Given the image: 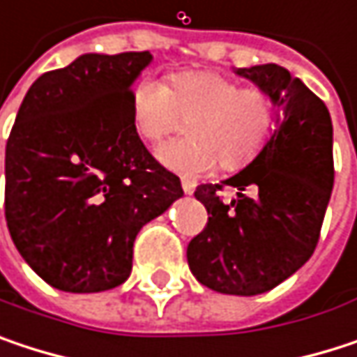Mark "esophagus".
I'll return each mask as SVG.
<instances>
[{
	"mask_svg": "<svg viewBox=\"0 0 357 357\" xmlns=\"http://www.w3.org/2000/svg\"><path fill=\"white\" fill-rule=\"evenodd\" d=\"M181 188H183V192L190 196V194H194V190H196V181H194V179H181Z\"/></svg>",
	"mask_w": 357,
	"mask_h": 357,
	"instance_id": "34e87169",
	"label": "esophagus"
}]
</instances>
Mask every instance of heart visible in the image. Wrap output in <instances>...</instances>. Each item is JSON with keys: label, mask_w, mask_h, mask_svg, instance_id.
Returning a JSON list of instances; mask_svg holds the SVG:
<instances>
[{"label": "heart", "mask_w": 357, "mask_h": 357, "mask_svg": "<svg viewBox=\"0 0 357 357\" xmlns=\"http://www.w3.org/2000/svg\"><path fill=\"white\" fill-rule=\"evenodd\" d=\"M130 115L144 142H159L178 128L179 117L190 138L172 140L157 151V161L178 176H200L215 167L238 169L250 163L268 142L277 107L262 89H242L219 72H185L167 86L142 78L130 93Z\"/></svg>", "instance_id": "b5f03b06"}]
</instances>
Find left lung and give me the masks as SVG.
<instances>
[{"label": "left lung", "mask_w": 357, "mask_h": 357, "mask_svg": "<svg viewBox=\"0 0 357 357\" xmlns=\"http://www.w3.org/2000/svg\"><path fill=\"white\" fill-rule=\"evenodd\" d=\"M234 72L271 95L275 130L242 172L221 181L238 198L223 202L219 183L196 188L208 223L185 256L208 289L258 296L302 268L317 248L335 179L333 123L326 105L285 68L262 63Z\"/></svg>", "instance_id": "left-lung-1"}]
</instances>
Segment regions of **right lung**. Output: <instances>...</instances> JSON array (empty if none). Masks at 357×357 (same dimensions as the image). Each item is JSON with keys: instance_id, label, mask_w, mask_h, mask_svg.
Masks as SVG:
<instances>
[{"instance_id": "1", "label": "right lung", "mask_w": 357, "mask_h": 357, "mask_svg": "<svg viewBox=\"0 0 357 357\" xmlns=\"http://www.w3.org/2000/svg\"><path fill=\"white\" fill-rule=\"evenodd\" d=\"M149 51L84 53L36 78L6 144V221L51 287L95 294L132 271L142 225L183 196L132 126L130 93Z\"/></svg>"}]
</instances>
